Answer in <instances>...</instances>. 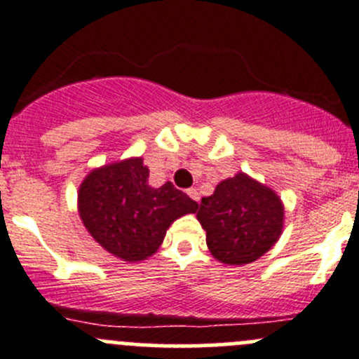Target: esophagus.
I'll list each match as a JSON object with an SVG mask.
<instances>
[{
  "instance_id": "esophagus-1",
  "label": "esophagus",
  "mask_w": 359,
  "mask_h": 359,
  "mask_svg": "<svg viewBox=\"0 0 359 359\" xmlns=\"http://www.w3.org/2000/svg\"><path fill=\"white\" fill-rule=\"evenodd\" d=\"M187 194H189L194 201H200V193H198L196 187H191V189H187Z\"/></svg>"
}]
</instances>
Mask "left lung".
I'll return each instance as SVG.
<instances>
[{"label": "left lung", "instance_id": "left-lung-1", "mask_svg": "<svg viewBox=\"0 0 359 359\" xmlns=\"http://www.w3.org/2000/svg\"><path fill=\"white\" fill-rule=\"evenodd\" d=\"M207 245L226 264L252 263L280 236L284 207L272 189L243 173L217 184L196 214Z\"/></svg>", "mask_w": 359, "mask_h": 359}]
</instances>
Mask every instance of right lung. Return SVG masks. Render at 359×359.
<instances>
[{"label": "right lung", "instance_id": "right-lung-1", "mask_svg": "<svg viewBox=\"0 0 359 359\" xmlns=\"http://www.w3.org/2000/svg\"><path fill=\"white\" fill-rule=\"evenodd\" d=\"M142 158L93 170L79 189L83 226L105 250L124 261H142L161 245L166 229L198 203L172 182L149 186Z\"/></svg>", "mask_w": 359, "mask_h": 359}]
</instances>
